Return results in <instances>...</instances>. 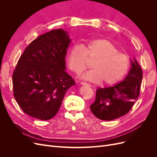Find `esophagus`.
Wrapping results in <instances>:
<instances>
[{"label":"esophagus","mask_w":157,"mask_h":157,"mask_svg":"<svg viewBox=\"0 0 157 157\" xmlns=\"http://www.w3.org/2000/svg\"><path fill=\"white\" fill-rule=\"evenodd\" d=\"M80 84H81L82 85H86V86H91V85H90V84H88V83H87V82H80Z\"/></svg>","instance_id":"1"}]
</instances>
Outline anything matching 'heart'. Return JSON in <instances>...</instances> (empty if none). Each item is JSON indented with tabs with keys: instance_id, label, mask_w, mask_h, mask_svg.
Instances as JSON below:
<instances>
[{
	"instance_id": "b5f03b06",
	"label": "heart",
	"mask_w": 157,
	"mask_h": 157,
	"mask_svg": "<svg viewBox=\"0 0 157 157\" xmlns=\"http://www.w3.org/2000/svg\"><path fill=\"white\" fill-rule=\"evenodd\" d=\"M87 58L94 59L92 69L83 73L82 77L90 82L114 84L124 78L130 70L131 62L128 57L111 42L105 39L89 41L83 46L75 44L71 48L67 58L69 69L80 73L86 69Z\"/></svg>"
}]
</instances>
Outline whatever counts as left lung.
Returning <instances> with one entry per match:
<instances>
[{
	"mask_svg": "<svg viewBox=\"0 0 157 157\" xmlns=\"http://www.w3.org/2000/svg\"><path fill=\"white\" fill-rule=\"evenodd\" d=\"M132 67L123 81L115 86L96 90V100L90 109L97 118L112 121L125 115L134 105L140 92L143 73L134 59Z\"/></svg>",
	"mask_w": 157,
	"mask_h": 157,
	"instance_id": "obj_1",
	"label": "left lung"
}]
</instances>
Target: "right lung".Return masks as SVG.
<instances>
[{
	"instance_id": "1",
	"label": "right lung",
	"mask_w": 157,
	"mask_h": 157,
	"mask_svg": "<svg viewBox=\"0 0 157 157\" xmlns=\"http://www.w3.org/2000/svg\"><path fill=\"white\" fill-rule=\"evenodd\" d=\"M71 39L63 29L52 30L32 41L12 75L13 96L23 111L47 121L58 112L67 90L75 84L65 71Z\"/></svg>"
}]
</instances>
